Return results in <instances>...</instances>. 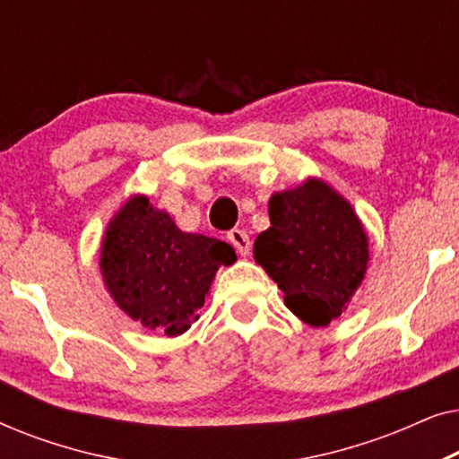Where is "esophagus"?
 Instances as JSON below:
<instances>
[{"instance_id":"34e87169","label":"esophagus","mask_w":459,"mask_h":459,"mask_svg":"<svg viewBox=\"0 0 459 459\" xmlns=\"http://www.w3.org/2000/svg\"><path fill=\"white\" fill-rule=\"evenodd\" d=\"M228 240L231 242V247H234L242 256H247L250 253V238L244 230L228 231Z\"/></svg>"}]
</instances>
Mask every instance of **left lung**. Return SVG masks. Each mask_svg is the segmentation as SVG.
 Listing matches in <instances>:
<instances>
[{"mask_svg":"<svg viewBox=\"0 0 459 459\" xmlns=\"http://www.w3.org/2000/svg\"><path fill=\"white\" fill-rule=\"evenodd\" d=\"M269 221L255 240V261L300 322L325 328L366 278L369 240L359 215L324 179L307 178L272 194Z\"/></svg>","mask_w":459,"mask_h":459,"instance_id":"1","label":"left lung"}]
</instances>
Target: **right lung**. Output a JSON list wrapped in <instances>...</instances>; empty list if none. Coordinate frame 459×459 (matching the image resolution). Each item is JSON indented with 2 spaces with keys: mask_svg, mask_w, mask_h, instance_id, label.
Wrapping results in <instances>:
<instances>
[{
  "mask_svg": "<svg viewBox=\"0 0 459 459\" xmlns=\"http://www.w3.org/2000/svg\"><path fill=\"white\" fill-rule=\"evenodd\" d=\"M234 263L230 244L181 231L143 194L125 200L100 242V273L110 299L134 322L169 338L190 330L217 269Z\"/></svg>",
  "mask_w": 459,
  "mask_h": 459,
  "instance_id": "right-lung-1",
  "label": "right lung"
}]
</instances>
